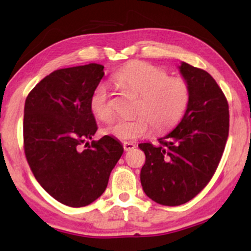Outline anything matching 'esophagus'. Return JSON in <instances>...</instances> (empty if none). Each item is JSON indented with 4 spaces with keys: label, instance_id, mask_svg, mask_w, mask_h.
I'll return each instance as SVG.
<instances>
[{
    "label": "esophagus",
    "instance_id": "34e87169",
    "mask_svg": "<svg viewBox=\"0 0 251 251\" xmlns=\"http://www.w3.org/2000/svg\"><path fill=\"white\" fill-rule=\"evenodd\" d=\"M135 147L136 145L133 143H130V142L123 143V149H125V151H126V152H128V151H132Z\"/></svg>",
    "mask_w": 251,
    "mask_h": 251
}]
</instances>
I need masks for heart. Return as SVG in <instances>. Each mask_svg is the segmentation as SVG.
Here are the masks:
<instances>
[{
    "label": "heart",
    "instance_id": "b5f03b06",
    "mask_svg": "<svg viewBox=\"0 0 251 251\" xmlns=\"http://www.w3.org/2000/svg\"><path fill=\"white\" fill-rule=\"evenodd\" d=\"M122 91L138 96L131 120H116L104 129L106 135L119 140H133L145 136L152 126L164 132L180 121L188 102L190 87L183 78L169 77L166 71L147 63L129 65L113 75ZM91 113L102 122L113 118V102L105 84H99L90 98Z\"/></svg>",
    "mask_w": 251,
    "mask_h": 251
}]
</instances>
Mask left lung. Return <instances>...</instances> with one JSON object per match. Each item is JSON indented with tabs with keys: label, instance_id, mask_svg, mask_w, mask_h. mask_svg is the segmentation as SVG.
<instances>
[{
	"label": "left lung",
	"instance_id": "8db88e82",
	"mask_svg": "<svg viewBox=\"0 0 251 251\" xmlns=\"http://www.w3.org/2000/svg\"><path fill=\"white\" fill-rule=\"evenodd\" d=\"M179 71L190 87L186 112L159 145L139 144L146 161L140 171L145 194L163 205L184 204L214 176L229 129L228 102L208 72L187 63Z\"/></svg>",
	"mask_w": 251,
	"mask_h": 251
}]
</instances>
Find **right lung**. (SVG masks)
Instances as JSON below:
<instances>
[{
	"mask_svg": "<svg viewBox=\"0 0 251 251\" xmlns=\"http://www.w3.org/2000/svg\"><path fill=\"white\" fill-rule=\"evenodd\" d=\"M104 66L61 68L41 80L24 109V150L41 186L68 207L80 208L104 193L123 146L111 136L85 142L97 131L90 109ZM85 142L88 146L80 149Z\"/></svg>",
	"mask_w": 251,
	"mask_h": 251,
	"instance_id": "1",
	"label": "right lung"
}]
</instances>
